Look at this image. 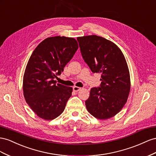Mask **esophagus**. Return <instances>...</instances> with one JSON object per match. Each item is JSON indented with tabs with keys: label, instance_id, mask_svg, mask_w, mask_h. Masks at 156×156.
<instances>
[{
	"label": "esophagus",
	"instance_id": "esophagus-1",
	"mask_svg": "<svg viewBox=\"0 0 156 156\" xmlns=\"http://www.w3.org/2000/svg\"><path fill=\"white\" fill-rule=\"evenodd\" d=\"M80 90H81V87H77V86L73 87V90L74 91H80Z\"/></svg>",
	"mask_w": 156,
	"mask_h": 156
}]
</instances>
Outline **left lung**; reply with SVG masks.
Returning a JSON list of instances; mask_svg holds the SVG:
<instances>
[{"mask_svg": "<svg viewBox=\"0 0 156 156\" xmlns=\"http://www.w3.org/2000/svg\"><path fill=\"white\" fill-rule=\"evenodd\" d=\"M84 61L93 73H101V86L91 89L86 108L99 119L116 115L125 105L131 89L128 66L114 43L97 35L78 37Z\"/></svg>", "mask_w": 156, "mask_h": 156, "instance_id": "left-lung-1", "label": "left lung"}]
</instances>
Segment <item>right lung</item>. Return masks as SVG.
Returning <instances> with one entry per match:
<instances>
[{
    "label": "right lung",
    "mask_w": 156,
    "mask_h": 156,
    "mask_svg": "<svg viewBox=\"0 0 156 156\" xmlns=\"http://www.w3.org/2000/svg\"><path fill=\"white\" fill-rule=\"evenodd\" d=\"M78 48L73 38L49 37L40 43L30 55L23 75V95L39 118L51 120L64 111L73 87L56 84L54 79L63 72Z\"/></svg>",
    "instance_id": "right-lung-1"
}]
</instances>
